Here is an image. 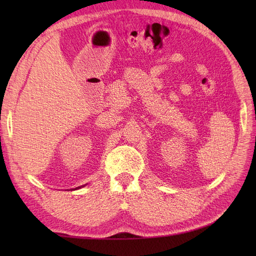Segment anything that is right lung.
Returning a JSON list of instances; mask_svg holds the SVG:
<instances>
[{"instance_id": "add662e5", "label": "right lung", "mask_w": 256, "mask_h": 256, "mask_svg": "<svg viewBox=\"0 0 256 256\" xmlns=\"http://www.w3.org/2000/svg\"><path fill=\"white\" fill-rule=\"evenodd\" d=\"M86 184H84V186H80V187H77V188H74V189H79V188H82V187H84L86 186Z\"/></svg>"}]
</instances>
